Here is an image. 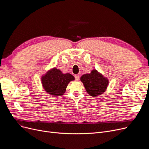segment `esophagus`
Returning a JSON list of instances; mask_svg holds the SVG:
<instances>
[{
	"mask_svg": "<svg viewBox=\"0 0 149 149\" xmlns=\"http://www.w3.org/2000/svg\"><path fill=\"white\" fill-rule=\"evenodd\" d=\"M74 77H75V79L76 80H79L80 79V75H78V74L75 75Z\"/></svg>",
	"mask_w": 149,
	"mask_h": 149,
	"instance_id": "esophagus-1",
	"label": "esophagus"
}]
</instances>
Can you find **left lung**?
<instances>
[{"instance_id":"left-lung-1","label":"left lung","mask_w":149,"mask_h":149,"mask_svg":"<svg viewBox=\"0 0 149 149\" xmlns=\"http://www.w3.org/2000/svg\"><path fill=\"white\" fill-rule=\"evenodd\" d=\"M81 81L88 94L91 97H97L103 93L109 84V80L96 69H93L90 74L83 75Z\"/></svg>"}]
</instances>
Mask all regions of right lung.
<instances>
[{"mask_svg": "<svg viewBox=\"0 0 149 149\" xmlns=\"http://www.w3.org/2000/svg\"><path fill=\"white\" fill-rule=\"evenodd\" d=\"M74 80L72 75L63 74L60 69L56 68L49 70L41 78L43 89L48 94L54 97L63 95L69 83Z\"/></svg>", "mask_w": 149, "mask_h": 149, "instance_id": "right-lung-1", "label": "right lung"}]
</instances>
